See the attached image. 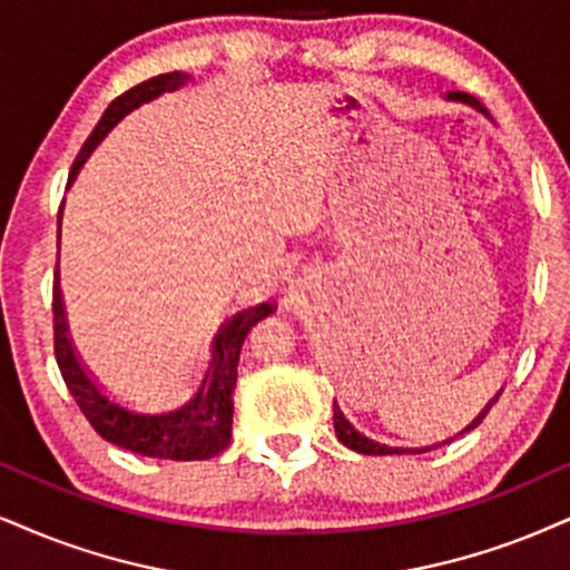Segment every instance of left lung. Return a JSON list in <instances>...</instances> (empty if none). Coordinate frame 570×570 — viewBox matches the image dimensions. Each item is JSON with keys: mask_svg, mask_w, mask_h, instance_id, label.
<instances>
[{"mask_svg": "<svg viewBox=\"0 0 570 570\" xmlns=\"http://www.w3.org/2000/svg\"><path fill=\"white\" fill-rule=\"evenodd\" d=\"M446 100H449V102H465V105H470V108H475V110H479V114H483V116L489 118L487 108H483V105H481L479 100H475V97H470L468 91H446ZM500 393H502V391H500ZM500 393H497V396L491 399V402H489L487 406H483V412L479 414V417L473 420V423H470V425L465 428V431H473V428L481 425V420L487 417L491 406L497 404V399H500ZM333 423H335V435H338L341 444L348 446V449H354V452H360V454H423V452H431V449H435V446H441V444H433V446H391V444H383V441L367 439V435L360 433L354 425L348 423L346 414L341 412L338 404H333ZM465 431H462V433H465ZM444 444H446V441H444Z\"/></svg>", "mask_w": 570, "mask_h": 570, "instance_id": "left-lung-1", "label": "left lung"}]
</instances>
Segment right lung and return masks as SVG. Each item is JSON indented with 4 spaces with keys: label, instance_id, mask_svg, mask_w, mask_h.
Listing matches in <instances>:
<instances>
[{
    "label": "right lung",
    "instance_id": "obj_1",
    "mask_svg": "<svg viewBox=\"0 0 570 570\" xmlns=\"http://www.w3.org/2000/svg\"><path fill=\"white\" fill-rule=\"evenodd\" d=\"M193 81V76L171 70V73L153 76L135 89L124 91L108 105L95 131H91L81 153L70 168L68 187L73 185L79 171L87 164L97 145L102 142L126 116L135 114L145 102L158 100L166 91H177L185 83ZM58 245H60V219H58ZM55 360L62 372L70 396L81 406L83 417L89 425L102 435L110 444L129 449V452L142 456H158V460H208V456L224 452L232 439V391L237 383V362H240V348L245 335L258 320L269 317L274 312L272 304H258L243 308L235 317H229L216 330L210 341L206 367L203 375L195 381L193 389L179 404L166 406L158 412H145L137 406H129L110 396L108 391L100 389V383L83 370V364L76 356L73 343L68 338L66 322V304L60 293V269L58 283H55Z\"/></svg>",
    "mask_w": 570,
    "mask_h": 570
}]
</instances>
